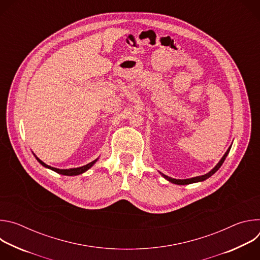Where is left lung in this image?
Returning <instances> with one entry per match:
<instances>
[{"label": "left lung", "mask_w": 260, "mask_h": 260, "mask_svg": "<svg viewBox=\"0 0 260 260\" xmlns=\"http://www.w3.org/2000/svg\"><path fill=\"white\" fill-rule=\"evenodd\" d=\"M231 148H232V145L230 146V148L228 149V151L225 152V154H224L223 156H222V158L220 159V161H219L209 173H207V174H205V175H203V176H198V177H193V178H189V179H182V180H181V179H174V178H171V177H169V176H167V175H164L162 173H160V175H161L165 179H167L169 182L174 183V184H177V185H187V184H191V183H197V182L205 181L206 179L210 178L213 174H215V173L219 170V168L222 166V164L224 162V160H225L228 154L230 153Z\"/></svg>", "instance_id": "left-lung-1"}]
</instances>
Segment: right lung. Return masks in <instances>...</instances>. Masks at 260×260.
I'll return each mask as SVG.
<instances>
[{
	"mask_svg": "<svg viewBox=\"0 0 260 260\" xmlns=\"http://www.w3.org/2000/svg\"><path fill=\"white\" fill-rule=\"evenodd\" d=\"M35 155V154H34ZM35 157H36V159L38 160L43 167H45L46 169H50V170H52V171H54V172H56L57 174H60V175H64V176H77V175H80V174H83L84 172H86L87 170H89L96 161H98V159L99 158H96V159H94L93 161H91V162H89V164H87V165H85V166H83V167H79V168H74V169H66V170H62V169H56V168H53V167H50V166H48V165H46L45 162H43L41 159H39L38 157H37L36 155H35Z\"/></svg>",
	"mask_w": 260,
	"mask_h": 260,
	"instance_id": "1",
	"label": "right lung"
}]
</instances>
